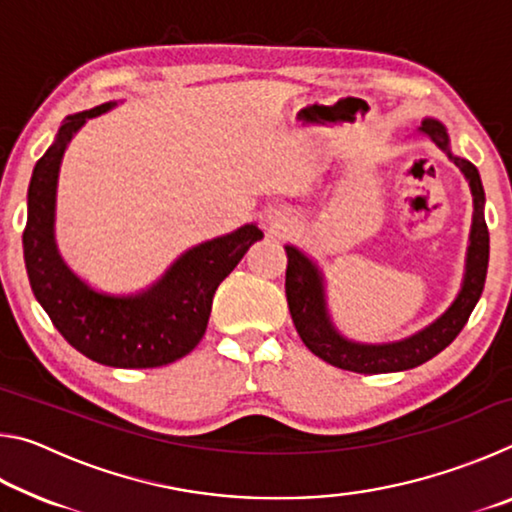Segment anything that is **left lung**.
I'll use <instances>...</instances> for the list:
<instances>
[{"mask_svg":"<svg viewBox=\"0 0 512 512\" xmlns=\"http://www.w3.org/2000/svg\"><path fill=\"white\" fill-rule=\"evenodd\" d=\"M420 131L429 135L440 149L447 151V133L443 124L433 119H424ZM456 167L465 173L470 180L472 196H474V221H472V235H470V250H467V273L463 282V291L452 307H449L436 323L422 329L420 334L411 336V339L391 343V345H359L341 339L334 332L332 323L325 314V298H323V282H320V273L309 259L300 253L298 248L284 246L287 250V302L289 311L296 325L302 343L316 354L318 359L332 363L336 368L361 372V375H379V372H397L409 370L420 366V363L436 357L443 352L449 343H452L461 329L465 327L467 318H470L472 309L479 302L485 284V275H488V257H490V235L488 225H485L483 216V185L479 178V171L472 162L454 158Z\"/></svg>","mask_w":512,"mask_h":512,"instance_id":"left-lung-1","label":"left lung"}]
</instances>
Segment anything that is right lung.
<instances>
[{
  "mask_svg": "<svg viewBox=\"0 0 512 512\" xmlns=\"http://www.w3.org/2000/svg\"><path fill=\"white\" fill-rule=\"evenodd\" d=\"M112 103L67 117L56 142L36 162L22 235L33 296L63 339L85 357L112 368H158L192 352L203 339L212 298L248 248L264 237L257 225L189 250L167 275L140 296H103L83 284L54 244V201L60 158L85 119Z\"/></svg>",
  "mask_w": 512,
  "mask_h": 512,
  "instance_id": "add662e5",
  "label": "right lung"
}]
</instances>
